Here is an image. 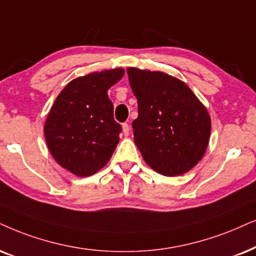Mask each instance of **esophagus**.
Wrapping results in <instances>:
<instances>
[{"mask_svg": "<svg viewBox=\"0 0 256 256\" xmlns=\"http://www.w3.org/2000/svg\"><path fill=\"white\" fill-rule=\"evenodd\" d=\"M122 128V134H124V136H128V134H130V126H128V122H124Z\"/></svg>", "mask_w": 256, "mask_h": 256, "instance_id": "1", "label": "esophagus"}]
</instances>
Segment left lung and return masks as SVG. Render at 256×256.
I'll list each match as a JSON object with an SVG mask.
<instances>
[{"label": "left lung", "mask_w": 256, "mask_h": 256, "mask_svg": "<svg viewBox=\"0 0 256 256\" xmlns=\"http://www.w3.org/2000/svg\"><path fill=\"white\" fill-rule=\"evenodd\" d=\"M137 98L132 122L134 143L144 160L164 176H180L204 156L212 122L206 106L186 82L158 70L128 67Z\"/></svg>", "instance_id": "obj_1"}]
</instances>
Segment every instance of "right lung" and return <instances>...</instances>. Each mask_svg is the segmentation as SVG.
I'll list each match as a JSON object with an SVG mask.
<instances>
[{
  "label": "right lung",
  "instance_id": "1",
  "mask_svg": "<svg viewBox=\"0 0 256 256\" xmlns=\"http://www.w3.org/2000/svg\"><path fill=\"white\" fill-rule=\"evenodd\" d=\"M124 70L93 72L67 84L44 122L47 146L56 163L79 177L98 172L119 143L122 126L113 118L108 90Z\"/></svg>",
  "mask_w": 256,
  "mask_h": 256
}]
</instances>
